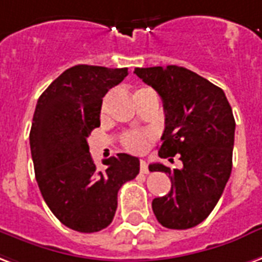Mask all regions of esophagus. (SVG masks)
I'll list each match as a JSON object with an SVG mask.
<instances>
[{
    "label": "esophagus",
    "instance_id": "1",
    "mask_svg": "<svg viewBox=\"0 0 262 262\" xmlns=\"http://www.w3.org/2000/svg\"><path fill=\"white\" fill-rule=\"evenodd\" d=\"M140 172L141 173H148V172H150L148 165H147V162L144 160L140 161Z\"/></svg>",
    "mask_w": 262,
    "mask_h": 262
}]
</instances>
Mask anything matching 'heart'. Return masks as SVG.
<instances>
[{
	"label": "heart",
	"instance_id": "obj_1",
	"mask_svg": "<svg viewBox=\"0 0 262 262\" xmlns=\"http://www.w3.org/2000/svg\"><path fill=\"white\" fill-rule=\"evenodd\" d=\"M144 90H150V89H140L137 93L144 92ZM105 110V101L102 104V111ZM151 140V135L148 132H129L123 136V146L126 150L132 151V152H143L146 150L148 141Z\"/></svg>",
	"mask_w": 262,
	"mask_h": 262
}]
</instances>
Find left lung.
<instances>
[{"instance_id": "1", "label": "left lung", "mask_w": 262, "mask_h": 262, "mask_svg": "<svg viewBox=\"0 0 262 262\" xmlns=\"http://www.w3.org/2000/svg\"><path fill=\"white\" fill-rule=\"evenodd\" d=\"M135 73L164 102L165 130L158 156L173 161L179 154L183 164L180 169L150 165L172 182L168 194L152 200V211L162 226L189 229L211 214L229 180L233 112L222 89L186 68H136Z\"/></svg>"}]
</instances>
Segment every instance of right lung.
Returning <instances> with one entry per match:
<instances>
[{
    "label": "right lung",
    "mask_w": 262,
    "mask_h": 262,
    "mask_svg": "<svg viewBox=\"0 0 262 262\" xmlns=\"http://www.w3.org/2000/svg\"><path fill=\"white\" fill-rule=\"evenodd\" d=\"M127 76V68L76 65L38 98L30 151L42 199L62 224L82 233L105 229L118 207V191L135 179L140 161L118 154L98 169L87 137L100 126L102 97Z\"/></svg>",
    "instance_id": "obj_1"
}]
</instances>
